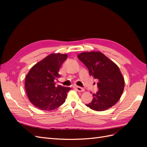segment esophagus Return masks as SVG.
<instances>
[{"label":"esophagus","instance_id":"esophagus-1","mask_svg":"<svg viewBox=\"0 0 147 147\" xmlns=\"http://www.w3.org/2000/svg\"><path fill=\"white\" fill-rule=\"evenodd\" d=\"M74 88L75 89H76V90H77L78 91H79V92H83V91H84V90L83 88H81V87H80V86H74Z\"/></svg>","mask_w":147,"mask_h":147}]
</instances>
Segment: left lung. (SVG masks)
<instances>
[{
  "instance_id": "1",
  "label": "left lung",
  "mask_w": 147,
  "mask_h": 147,
  "mask_svg": "<svg viewBox=\"0 0 147 147\" xmlns=\"http://www.w3.org/2000/svg\"><path fill=\"white\" fill-rule=\"evenodd\" d=\"M90 75L98 80L99 90L86 105L95 111H104L116 104L124 88V79L118 66L100 51L83 52L78 56Z\"/></svg>"
}]
</instances>
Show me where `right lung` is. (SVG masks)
Listing matches in <instances>:
<instances>
[{"instance_id": "obj_1", "label": "right lung", "mask_w": 147, "mask_h": 147, "mask_svg": "<svg viewBox=\"0 0 147 147\" xmlns=\"http://www.w3.org/2000/svg\"><path fill=\"white\" fill-rule=\"evenodd\" d=\"M67 58V54L52 53L39 61L26 75L25 89L29 100L42 110H53L63 105L71 90L61 85L55 86L60 77L61 66Z\"/></svg>"}]
</instances>
